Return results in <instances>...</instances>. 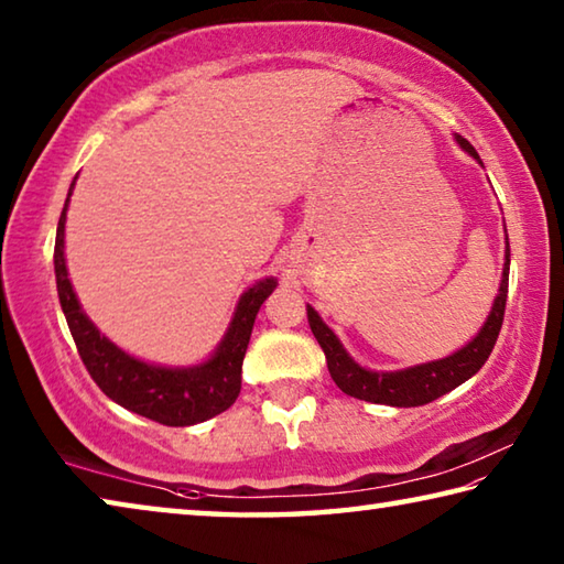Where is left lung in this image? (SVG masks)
<instances>
[{"mask_svg": "<svg viewBox=\"0 0 564 564\" xmlns=\"http://www.w3.org/2000/svg\"><path fill=\"white\" fill-rule=\"evenodd\" d=\"M457 144H460L467 154L480 161L473 144L463 137H455ZM508 279H510V243L505 248V269H502V281L500 291L495 295L492 311L480 333L463 346L457 352L441 360L420 362L413 368L403 370H368L358 366L352 360L346 348L340 346L336 333H333L326 323L321 321L316 308L305 305L308 311V323L313 336H316L318 346L326 352L330 378L336 380V386L358 400H368V403H380V405H395V408H415L433 403L435 398L451 393L467 378H473L477 370L485 366V360L490 358L495 348V340L500 336L502 318H505V301H508Z\"/></svg>", "mask_w": 564, "mask_h": 564, "instance_id": "left-lung-1", "label": "left lung"}]
</instances>
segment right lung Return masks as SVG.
I'll use <instances>...</instances> for the list:
<instances>
[{
	"mask_svg": "<svg viewBox=\"0 0 564 564\" xmlns=\"http://www.w3.org/2000/svg\"><path fill=\"white\" fill-rule=\"evenodd\" d=\"M72 191L74 184L69 196ZM66 208H69V198L62 208L59 226H56V291H59V303L66 323H69L76 350H79L84 366H87L94 383L101 388V393L131 413L171 427L204 423V420L231 408L241 393V366L248 340H251L253 321L259 316L261 303L269 299L279 281L271 275V279L256 281L251 289L243 291L234 311L231 326L208 360L191 368H164L144 362L113 346L107 336H101L99 328L82 311L64 261Z\"/></svg>",
	"mask_w": 564,
	"mask_h": 564,
	"instance_id": "obj_1",
	"label": "right lung"
}]
</instances>
